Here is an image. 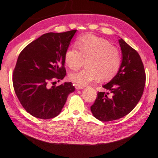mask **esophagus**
Returning a JSON list of instances; mask_svg holds the SVG:
<instances>
[{
  "label": "esophagus",
  "mask_w": 158,
  "mask_h": 158,
  "mask_svg": "<svg viewBox=\"0 0 158 158\" xmlns=\"http://www.w3.org/2000/svg\"><path fill=\"white\" fill-rule=\"evenodd\" d=\"M75 88L77 89H83V86L79 85V84H75Z\"/></svg>",
  "instance_id": "obj_1"
}]
</instances>
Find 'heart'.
I'll use <instances>...</instances> for the list:
<instances>
[{"label": "heart", "mask_w": 158, "mask_h": 158, "mask_svg": "<svg viewBox=\"0 0 158 158\" xmlns=\"http://www.w3.org/2000/svg\"><path fill=\"white\" fill-rule=\"evenodd\" d=\"M79 50L71 46L66 50L64 61L72 70H77L87 60V69L69 75L73 82L81 85L101 79L108 81L118 71L121 64V56L118 50L110 42L94 35L80 37L76 42Z\"/></svg>", "instance_id": "obj_1"}]
</instances>
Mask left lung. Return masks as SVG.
Segmentation results:
<instances>
[{"instance_id": "8db88e82", "label": "left lung", "mask_w": 158, "mask_h": 158, "mask_svg": "<svg viewBox=\"0 0 158 158\" xmlns=\"http://www.w3.org/2000/svg\"><path fill=\"white\" fill-rule=\"evenodd\" d=\"M118 42L123 55L120 69L114 77L102 86L112 95L98 92L91 106L94 116L103 122L119 119L131 112L140 100L145 87V72L140 56L122 38Z\"/></svg>"}]
</instances>
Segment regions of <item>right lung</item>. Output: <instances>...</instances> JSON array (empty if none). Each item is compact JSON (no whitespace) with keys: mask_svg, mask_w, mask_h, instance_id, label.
Returning <instances> with one entry per match:
<instances>
[{"mask_svg":"<svg viewBox=\"0 0 158 158\" xmlns=\"http://www.w3.org/2000/svg\"><path fill=\"white\" fill-rule=\"evenodd\" d=\"M76 31L43 34L19 54L13 71V87L22 106L33 116L56 117L69 94L75 91L71 82L51 87L48 83L52 79H62L67 74L64 54Z\"/></svg>","mask_w":158,"mask_h":158,"instance_id":"right-lung-1","label":"right lung"}]
</instances>
